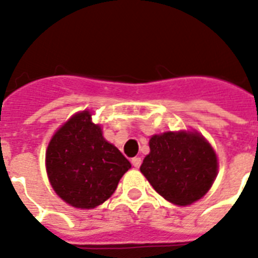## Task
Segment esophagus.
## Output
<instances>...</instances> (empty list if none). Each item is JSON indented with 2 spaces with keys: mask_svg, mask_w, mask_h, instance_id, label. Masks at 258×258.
I'll return each mask as SVG.
<instances>
[{
  "mask_svg": "<svg viewBox=\"0 0 258 258\" xmlns=\"http://www.w3.org/2000/svg\"><path fill=\"white\" fill-rule=\"evenodd\" d=\"M132 164H133L134 168H140L141 164H142V159L141 157H133L132 159Z\"/></svg>",
  "mask_w": 258,
  "mask_h": 258,
  "instance_id": "34e87169",
  "label": "esophagus"
}]
</instances>
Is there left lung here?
<instances>
[{
	"label": "left lung",
	"mask_w": 258,
	"mask_h": 258,
	"mask_svg": "<svg viewBox=\"0 0 258 258\" xmlns=\"http://www.w3.org/2000/svg\"><path fill=\"white\" fill-rule=\"evenodd\" d=\"M141 172L157 194L177 206L202 199L218 172L217 155L198 132H165L150 140Z\"/></svg>",
	"instance_id": "left-lung-1"
}]
</instances>
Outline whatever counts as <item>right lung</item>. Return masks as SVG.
Returning a JSON list of instances; mask_svg holds the SVG:
<instances>
[{"label":"right lung","instance_id":"right-lung-1","mask_svg":"<svg viewBox=\"0 0 258 258\" xmlns=\"http://www.w3.org/2000/svg\"><path fill=\"white\" fill-rule=\"evenodd\" d=\"M45 161L56 195L81 209L106 202L132 168L117 147L104 140L89 111L76 113L59 127L50 140Z\"/></svg>","mask_w":258,"mask_h":258}]
</instances>
